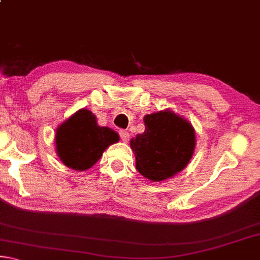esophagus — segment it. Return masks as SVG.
Returning a JSON list of instances; mask_svg holds the SVG:
<instances>
[{"label": "esophagus", "instance_id": "esophagus-1", "mask_svg": "<svg viewBox=\"0 0 260 260\" xmlns=\"http://www.w3.org/2000/svg\"><path fill=\"white\" fill-rule=\"evenodd\" d=\"M119 135H120V139L122 142H128L129 140V133L125 129H120L119 131Z\"/></svg>", "mask_w": 260, "mask_h": 260}]
</instances>
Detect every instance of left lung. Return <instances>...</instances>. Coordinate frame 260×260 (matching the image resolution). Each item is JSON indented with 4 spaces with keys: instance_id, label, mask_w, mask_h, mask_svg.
Returning <instances> with one entry per match:
<instances>
[{
    "instance_id": "8db88e82",
    "label": "left lung",
    "mask_w": 260,
    "mask_h": 260,
    "mask_svg": "<svg viewBox=\"0 0 260 260\" xmlns=\"http://www.w3.org/2000/svg\"><path fill=\"white\" fill-rule=\"evenodd\" d=\"M146 131L131 140L136 170L149 180L161 181L182 171L192 157L195 132L172 111H159L143 118Z\"/></svg>"
}]
</instances>
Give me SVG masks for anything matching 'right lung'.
<instances>
[{
    "mask_svg": "<svg viewBox=\"0 0 260 260\" xmlns=\"http://www.w3.org/2000/svg\"><path fill=\"white\" fill-rule=\"evenodd\" d=\"M55 139L60 160L70 169L86 171L119 136L109 127H100L94 114L82 109L57 128Z\"/></svg>",
    "mask_w": 260,
    "mask_h": 260,
    "instance_id": "obj_1",
    "label": "right lung"
}]
</instances>
